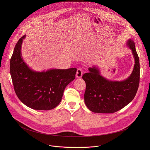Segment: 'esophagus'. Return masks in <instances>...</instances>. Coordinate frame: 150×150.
Returning a JSON list of instances; mask_svg holds the SVG:
<instances>
[{"mask_svg":"<svg viewBox=\"0 0 150 150\" xmlns=\"http://www.w3.org/2000/svg\"><path fill=\"white\" fill-rule=\"evenodd\" d=\"M83 74V69L82 68L77 69V73H76V77L77 78H81Z\"/></svg>","mask_w":150,"mask_h":150,"instance_id":"esophagus-1","label":"esophagus"}]
</instances>
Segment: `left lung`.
<instances>
[{
    "mask_svg": "<svg viewBox=\"0 0 150 150\" xmlns=\"http://www.w3.org/2000/svg\"><path fill=\"white\" fill-rule=\"evenodd\" d=\"M132 50L135 64L132 74L121 81L107 80L100 75L98 67L88 69L83 74L86 89L84 102L91 111L98 113H113L125 107L134 99L140 81L139 58L132 39L127 42Z\"/></svg>",
    "mask_w": 150,
    "mask_h": 150,
    "instance_id": "obj_1",
    "label": "left lung"
}]
</instances>
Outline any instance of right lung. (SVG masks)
I'll return each instance as SVG.
<instances>
[{
  "mask_svg": "<svg viewBox=\"0 0 150 150\" xmlns=\"http://www.w3.org/2000/svg\"><path fill=\"white\" fill-rule=\"evenodd\" d=\"M25 35L16 44L10 59V70L15 92L22 102L34 110H49L62 100L64 89L74 80L76 68L50 69L38 72L30 69L22 57Z\"/></svg>",
  "mask_w": 150,
  "mask_h": 150,
  "instance_id": "right-lung-1",
  "label": "right lung"
}]
</instances>
